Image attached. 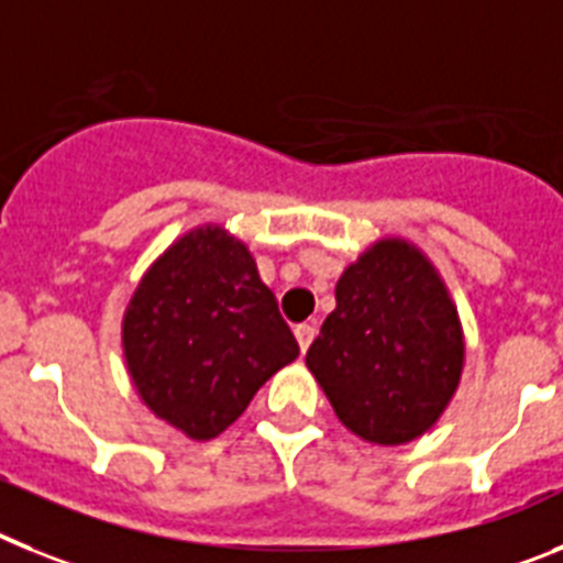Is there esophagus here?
Here are the masks:
<instances>
[{
  "mask_svg": "<svg viewBox=\"0 0 563 563\" xmlns=\"http://www.w3.org/2000/svg\"><path fill=\"white\" fill-rule=\"evenodd\" d=\"M314 334H317V325H314V322H300V325H297V329H295L297 345H300L302 354L309 351V345H311V340H314Z\"/></svg>",
  "mask_w": 563,
  "mask_h": 563,
  "instance_id": "obj_1",
  "label": "esophagus"
}]
</instances>
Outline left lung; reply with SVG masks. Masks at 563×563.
Instances as JSON below:
<instances>
[{"label":"left lung","mask_w":563,"mask_h":563,"mask_svg":"<svg viewBox=\"0 0 563 563\" xmlns=\"http://www.w3.org/2000/svg\"><path fill=\"white\" fill-rule=\"evenodd\" d=\"M306 365L336 419L371 444H408L451 405L464 368L456 302L405 238L371 243L336 280Z\"/></svg>","instance_id":"obj_1"}]
</instances>
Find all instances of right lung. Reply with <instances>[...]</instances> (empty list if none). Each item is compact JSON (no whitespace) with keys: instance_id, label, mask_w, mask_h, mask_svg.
Segmentation results:
<instances>
[{"instance_id":"1","label":"right lung","mask_w":563,"mask_h":563,"mask_svg":"<svg viewBox=\"0 0 563 563\" xmlns=\"http://www.w3.org/2000/svg\"><path fill=\"white\" fill-rule=\"evenodd\" d=\"M121 345L141 402L195 442L223 433L300 354L249 246L218 223L180 234L146 268Z\"/></svg>"}]
</instances>
